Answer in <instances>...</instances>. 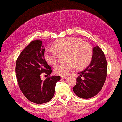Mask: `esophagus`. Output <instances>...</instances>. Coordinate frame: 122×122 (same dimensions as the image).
Here are the masks:
<instances>
[{
    "label": "esophagus",
    "instance_id": "34e87169",
    "mask_svg": "<svg viewBox=\"0 0 122 122\" xmlns=\"http://www.w3.org/2000/svg\"><path fill=\"white\" fill-rule=\"evenodd\" d=\"M61 77L62 78V79H67V78L68 77V76H61Z\"/></svg>",
    "mask_w": 122,
    "mask_h": 122
}]
</instances>
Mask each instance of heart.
Here are the masks:
<instances>
[{"mask_svg":"<svg viewBox=\"0 0 122 122\" xmlns=\"http://www.w3.org/2000/svg\"><path fill=\"white\" fill-rule=\"evenodd\" d=\"M54 49L47 48L44 52V58L50 65L54 66L58 61V54L67 52L64 63L55 67L56 74L65 76L75 67L79 70L86 68L93 58L92 48L88 43L76 37H66L55 42L52 45Z\"/></svg>","mask_w":122,"mask_h":122,"instance_id":"obj_1","label":"heart"}]
</instances>
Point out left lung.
Here are the masks:
<instances>
[{"label": "left lung", "mask_w": 122, "mask_h": 122, "mask_svg": "<svg viewBox=\"0 0 122 122\" xmlns=\"http://www.w3.org/2000/svg\"><path fill=\"white\" fill-rule=\"evenodd\" d=\"M93 58L90 65L81 72L73 88L80 98H91L100 92L107 76V61L102 50L97 46L93 49Z\"/></svg>", "instance_id": "1"}]
</instances>
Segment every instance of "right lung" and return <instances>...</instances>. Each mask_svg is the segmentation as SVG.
Returning a JSON list of instances; mask_svg holds the SVG:
<instances>
[{
	"instance_id": "add662e5",
	"label": "right lung",
	"mask_w": 122,
	"mask_h": 122,
	"mask_svg": "<svg viewBox=\"0 0 122 122\" xmlns=\"http://www.w3.org/2000/svg\"><path fill=\"white\" fill-rule=\"evenodd\" d=\"M44 52L42 41H33L16 61L15 71L19 88L28 100L37 104L51 100L56 83L61 80L59 76H50L52 71L45 61ZM42 73L49 76L44 81L40 79Z\"/></svg>"
}]
</instances>
